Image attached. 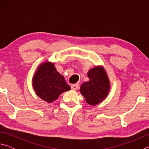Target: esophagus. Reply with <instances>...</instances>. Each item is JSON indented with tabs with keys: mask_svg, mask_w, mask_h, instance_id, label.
<instances>
[{
	"mask_svg": "<svg viewBox=\"0 0 149 149\" xmlns=\"http://www.w3.org/2000/svg\"><path fill=\"white\" fill-rule=\"evenodd\" d=\"M71 88L72 90H74V91H76L78 88H79V84H74L72 85L71 86Z\"/></svg>",
	"mask_w": 149,
	"mask_h": 149,
	"instance_id": "obj_1",
	"label": "esophagus"
}]
</instances>
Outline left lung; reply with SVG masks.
<instances>
[{
	"label": "left lung",
	"mask_w": 149,
	"mask_h": 149,
	"mask_svg": "<svg viewBox=\"0 0 149 149\" xmlns=\"http://www.w3.org/2000/svg\"><path fill=\"white\" fill-rule=\"evenodd\" d=\"M87 76L89 81L81 85L80 92L88 104L97 105L108 96L110 88V81L104 68L100 65L89 70Z\"/></svg>",
	"instance_id": "8db88e82"
}]
</instances>
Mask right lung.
<instances>
[{
    "label": "right lung",
    "mask_w": 149,
    "mask_h": 149,
    "mask_svg": "<svg viewBox=\"0 0 149 149\" xmlns=\"http://www.w3.org/2000/svg\"><path fill=\"white\" fill-rule=\"evenodd\" d=\"M32 81L36 95L49 103L54 102L62 93L71 89L64 76L56 70L54 63L48 61L40 64Z\"/></svg>",
    "instance_id": "right-lung-1"
}]
</instances>
